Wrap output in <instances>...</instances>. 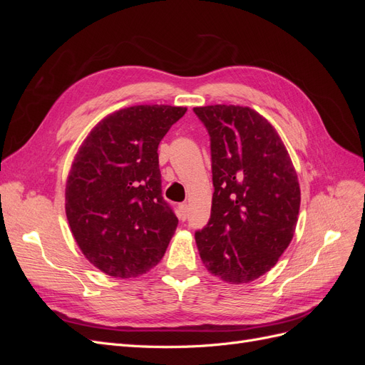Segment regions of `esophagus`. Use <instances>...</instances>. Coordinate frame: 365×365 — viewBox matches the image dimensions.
I'll return each mask as SVG.
<instances>
[{
    "instance_id": "34e87169",
    "label": "esophagus",
    "mask_w": 365,
    "mask_h": 365,
    "mask_svg": "<svg viewBox=\"0 0 365 365\" xmlns=\"http://www.w3.org/2000/svg\"><path fill=\"white\" fill-rule=\"evenodd\" d=\"M187 213H189V205H187L185 202L180 204V207H178V216H180V219L185 220L187 219Z\"/></svg>"
}]
</instances>
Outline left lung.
<instances>
[{
  "label": "left lung",
  "mask_w": 365,
  "mask_h": 365,
  "mask_svg": "<svg viewBox=\"0 0 365 365\" xmlns=\"http://www.w3.org/2000/svg\"><path fill=\"white\" fill-rule=\"evenodd\" d=\"M210 135L212 215L195 233L205 268L228 283L268 272L291 244L300 185L267 118L247 106L193 108Z\"/></svg>",
  "instance_id": "obj_1"
}]
</instances>
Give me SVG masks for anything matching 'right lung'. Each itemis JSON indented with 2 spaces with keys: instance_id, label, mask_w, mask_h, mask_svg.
<instances>
[{
  "instance_id": "obj_1",
  "label": "right lung",
  "mask_w": 365,
  "mask_h": 365,
  "mask_svg": "<svg viewBox=\"0 0 365 365\" xmlns=\"http://www.w3.org/2000/svg\"><path fill=\"white\" fill-rule=\"evenodd\" d=\"M185 111L169 105L120 109L77 152L65 212L83 256L108 275L137 277L168 250L178 217L161 193L158 145Z\"/></svg>"
}]
</instances>
